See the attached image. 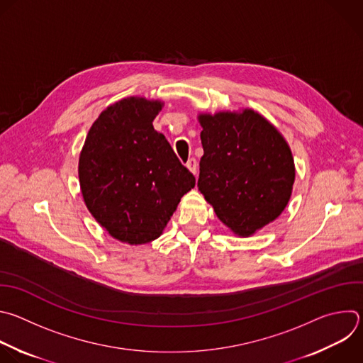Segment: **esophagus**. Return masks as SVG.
Masks as SVG:
<instances>
[{
    "instance_id": "obj_1",
    "label": "esophagus",
    "mask_w": 363,
    "mask_h": 363,
    "mask_svg": "<svg viewBox=\"0 0 363 363\" xmlns=\"http://www.w3.org/2000/svg\"><path fill=\"white\" fill-rule=\"evenodd\" d=\"M186 168H188L194 175H196V169H198V162H196V160H195V158H191V160L186 162Z\"/></svg>"
}]
</instances>
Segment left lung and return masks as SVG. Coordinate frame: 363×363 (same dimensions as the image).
Instances as JSON below:
<instances>
[{
  "label": "left lung",
  "mask_w": 363,
  "mask_h": 363,
  "mask_svg": "<svg viewBox=\"0 0 363 363\" xmlns=\"http://www.w3.org/2000/svg\"><path fill=\"white\" fill-rule=\"evenodd\" d=\"M198 189L233 235L248 238L286 208L295 182L292 151L259 112H201Z\"/></svg>",
  "instance_id": "1"
}]
</instances>
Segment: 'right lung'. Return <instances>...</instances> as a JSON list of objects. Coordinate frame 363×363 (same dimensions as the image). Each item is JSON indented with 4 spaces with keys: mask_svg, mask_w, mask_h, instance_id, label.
I'll list each match as a JSON object with an SVG mask.
<instances>
[{
    "mask_svg": "<svg viewBox=\"0 0 363 363\" xmlns=\"http://www.w3.org/2000/svg\"><path fill=\"white\" fill-rule=\"evenodd\" d=\"M164 102L123 98L91 125L78 161L84 202L115 239L143 245L160 238L181 198L195 186L152 121Z\"/></svg>",
    "mask_w": 363,
    "mask_h": 363,
    "instance_id": "add662e5",
    "label": "right lung"
}]
</instances>
